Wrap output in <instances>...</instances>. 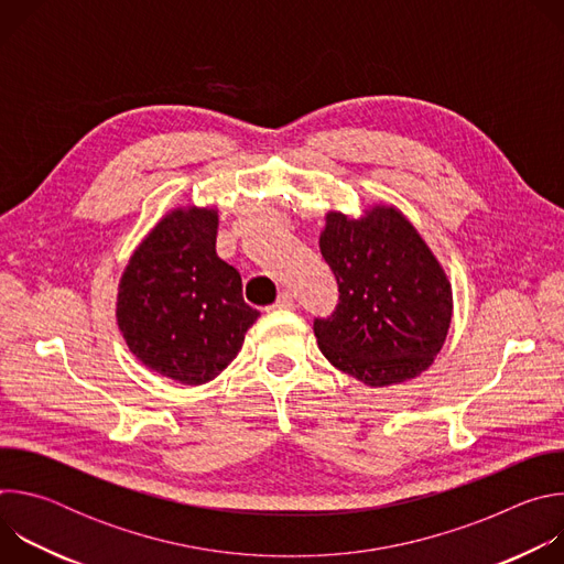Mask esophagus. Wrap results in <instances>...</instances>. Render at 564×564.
Returning <instances> with one entry per match:
<instances>
[{"mask_svg":"<svg viewBox=\"0 0 564 564\" xmlns=\"http://www.w3.org/2000/svg\"><path fill=\"white\" fill-rule=\"evenodd\" d=\"M292 307H294V299H292V294L281 292V294H279V299H276V303H274L270 310H292Z\"/></svg>","mask_w":564,"mask_h":564,"instance_id":"34e87169","label":"esophagus"}]
</instances>
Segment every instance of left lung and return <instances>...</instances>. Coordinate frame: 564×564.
<instances>
[{
    "mask_svg": "<svg viewBox=\"0 0 564 564\" xmlns=\"http://www.w3.org/2000/svg\"><path fill=\"white\" fill-rule=\"evenodd\" d=\"M318 248L339 305L314 318L324 357L370 388L415 379L440 355L453 316L451 281L415 225L392 205L330 209Z\"/></svg>",
    "mask_w": 564,
    "mask_h": 564,
    "instance_id": "1",
    "label": "left lung"
}]
</instances>
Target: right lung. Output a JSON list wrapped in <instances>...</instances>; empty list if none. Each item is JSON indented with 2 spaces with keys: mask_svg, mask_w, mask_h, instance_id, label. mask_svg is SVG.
<instances>
[{
  "mask_svg": "<svg viewBox=\"0 0 564 564\" xmlns=\"http://www.w3.org/2000/svg\"><path fill=\"white\" fill-rule=\"evenodd\" d=\"M218 209L183 205L133 250L118 285L116 321L131 355L187 386L216 379L261 316L236 268L216 254Z\"/></svg>",
  "mask_w": 564,
  "mask_h": 564,
  "instance_id": "1",
  "label": "right lung"
}]
</instances>
